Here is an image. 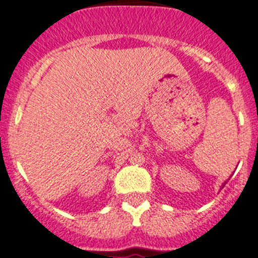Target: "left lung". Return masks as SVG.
<instances>
[{"instance_id":"1","label":"left lung","mask_w":258,"mask_h":258,"mask_svg":"<svg viewBox=\"0 0 258 258\" xmlns=\"http://www.w3.org/2000/svg\"><path fill=\"white\" fill-rule=\"evenodd\" d=\"M226 183H227V182H225V183H223V184H222V187H223V186H225V184H226Z\"/></svg>"}]
</instances>
